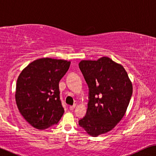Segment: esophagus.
I'll return each mask as SVG.
<instances>
[{
	"instance_id": "obj_1",
	"label": "esophagus",
	"mask_w": 156,
	"mask_h": 156,
	"mask_svg": "<svg viewBox=\"0 0 156 156\" xmlns=\"http://www.w3.org/2000/svg\"><path fill=\"white\" fill-rule=\"evenodd\" d=\"M76 105L74 104L73 105H70V106L69 107V108H70V110H71V111H73V110L75 108H76Z\"/></svg>"
}]
</instances>
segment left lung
Masks as SVG:
<instances>
[{
  "label": "left lung",
  "mask_w": 156,
  "mask_h": 156,
  "mask_svg": "<svg viewBox=\"0 0 156 156\" xmlns=\"http://www.w3.org/2000/svg\"><path fill=\"white\" fill-rule=\"evenodd\" d=\"M79 68L88 85L89 102L86 115L78 123L88 135L97 137L111 131L126 114L132 82L123 66L108 57L83 60Z\"/></svg>",
  "instance_id": "8db88e82"
}]
</instances>
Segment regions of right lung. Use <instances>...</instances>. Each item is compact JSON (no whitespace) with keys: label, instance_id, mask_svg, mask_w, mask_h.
<instances>
[{"label":"right lung","instance_id":"add662e5","mask_svg":"<svg viewBox=\"0 0 156 156\" xmlns=\"http://www.w3.org/2000/svg\"><path fill=\"white\" fill-rule=\"evenodd\" d=\"M70 65L66 60L43 58L29 63L18 76L16 104L25 120L36 129L57 124L63 115L59 82Z\"/></svg>","mask_w":156,"mask_h":156}]
</instances>
